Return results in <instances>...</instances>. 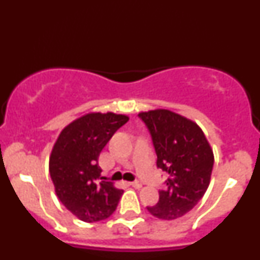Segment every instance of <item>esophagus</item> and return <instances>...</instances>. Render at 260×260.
<instances>
[{
  "instance_id": "34e87169",
  "label": "esophagus",
  "mask_w": 260,
  "mask_h": 260,
  "mask_svg": "<svg viewBox=\"0 0 260 260\" xmlns=\"http://www.w3.org/2000/svg\"><path fill=\"white\" fill-rule=\"evenodd\" d=\"M131 185L135 187V188H141V187H142L143 184H142V182H140V181H134V182L131 183Z\"/></svg>"
}]
</instances>
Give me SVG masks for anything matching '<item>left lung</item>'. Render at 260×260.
<instances>
[{
    "instance_id": "8db88e82",
    "label": "left lung",
    "mask_w": 260,
    "mask_h": 260,
    "mask_svg": "<svg viewBox=\"0 0 260 260\" xmlns=\"http://www.w3.org/2000/svg\"><path fill=\"white\" fill-rule=\"evenodd\" d=\"M157 154V167L166 172L159 201L151 215L172 220L187 214L208 188L214 153L196 122L165 109L141 112Z\"/></svg>"
}]
</instances>
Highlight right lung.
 <instances>
[{
  "label": "right lung",
  "mask_w": 260,
  "mask_h": 260,
  "mask_svg": "<svg viewBox=\"0 0 260 260\" xmlns=\"http://www.w3.org/2000/svg\"><path fill=\"white\" fill-rule=\"evenodd\" d=\"M128 117L88 114L61 132L50 157V175L59 200L72 214L86 223L112 215L122 194L101 177L99 155Z\"/></svg>",
  "instance_id": "right-lung-1"
}]
</instances>
